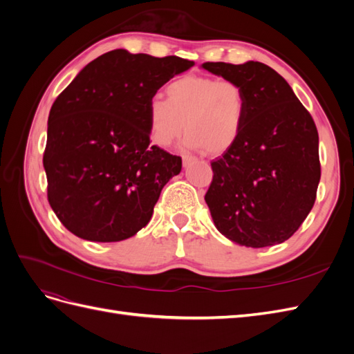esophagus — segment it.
<instances>
[{"mask_svg":"<svg viewBox=\"0 0 354 354\" xmlns=\"http://www.w3.org/2000/svg\"><path fill=\"white\" fill-rule=\"evenodd\" d=\"M195 160V158L194 156H190V155H183V165L185 167H187L190 162H194Z\"/></svg>","mask_w":354,"mask_h":354,"instance_id":"34e87169","label":"esophagus"}]
</instances>
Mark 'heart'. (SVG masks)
<instances>
[{
    "label": "heart",
    "instance_id": "1",
    "mask_svg": "<svg viewBox=\"0 0 354 354\" xmlns=\"http://www.w3.org/2000/svg\"><path fill=\"white\" fill-rule=\"evenodd\" d=\"M167 100L153 95L147 103L152 140L168 147L186 131L183 145L217 155L230 149L246 121V95L238 82L205 75H185L169 82Z\"/></svg>",
    "mask_w": 354,
    "mask_h": 354
}]
</instances>
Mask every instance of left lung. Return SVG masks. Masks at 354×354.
<instances>
[{
  "mask_svg": "<svg viewBox=\"0 0 354 354\" xmlns=\"http://www.w3.org/2000/svg\"><path fill=\"white\" fill-rule=\"evenodd\" d=\"M245 91L246 121L230 149L211 162L205 194L214 224L239 245L289 239L312 211L320 180L319 136L289 84L260 62L202 65Z\"/></svg>",
  "mask_w": 354,
  "mask_h": 354,
  "instance_id": "obj_1",
  "label": "left lung"
}]
</instances>
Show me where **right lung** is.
<instances>
[{
    "label": "right lung",
    "mask_w": 354,
    "mask_h": 354,
    "mask_svg": "<svg viewBox=\"0 0 354 354\" xmlns=\"http://www.w3.org/2000/svg\"><path fill=\"white\" fill-rule=\"evenodd\" d=\"M194 65L177 56L112 50L57 95L42 164L50 207L75 236L118 242L151 220L181 158L151 145L147 103Z\"/></svg>",
    "instance_id": "obj_1"
}]
</instances>
